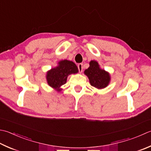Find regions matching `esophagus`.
Instances as JSON below:
<instances>
[{
    "label": "esophagus",
    "instance_id": "obj_1",
    "mask_svg": "<svg viewBox=\"0 0 151 151\" xmlns=\"http://www.w3.org/2000/svg\"><path fill=\"white\" fill-rule=\"evenodd\" d=\"M78 69L80 73H82L83 71V64L82 63L78 64Z\"/></svg>",
    "mask_w": 151,
    "mask_h": 151
}]
</instances>
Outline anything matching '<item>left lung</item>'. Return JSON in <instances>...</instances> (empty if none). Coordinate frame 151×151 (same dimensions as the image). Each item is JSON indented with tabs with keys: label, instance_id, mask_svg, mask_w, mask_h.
<instances>
[{
	"label": "left lung",
	"instance_id": "1",
	"mask_svg": "<svg viewBox=\"0 0 151 151\" xmlns=\"http://www.w3.org/2000/svg\"><path fill=\"white\" fill-rule=\"evenodd\" d=\"M84 74L89 78L90 84L97 89L107 87L111 81L109 73L101 69L96 61L91 60L90 67L84 70Z\"/></svg>",
	"mask_w": 151,
	"mask_h": 151
}]
</instances>
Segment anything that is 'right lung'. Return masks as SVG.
Returning a JSON list of instances; mask_svg holds the SVG:
<instances>
[{"mask_svg": "<svg viewBox=\"0 0 151 151\" xmlns=\"http://www.w3.org/2000/svg\"><path fill=\"white\" fill-rule=\"evenodd\" d=\"M78 72L77 66L71 61L61 60L58 65L48 70L46 73V80L48 85L58 91L62 89L61 86L66 83L67 76Z\"/></svg>", "mask_w": 151, "mask_h": 151, "instance_id": "obj_1", "label": "right lung"}]
</instances>
